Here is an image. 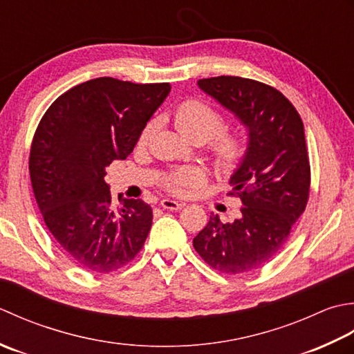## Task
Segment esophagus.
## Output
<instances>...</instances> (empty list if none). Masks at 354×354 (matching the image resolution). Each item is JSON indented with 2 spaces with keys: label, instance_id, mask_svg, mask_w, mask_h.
Masks as SVG:
<instances>
[{
  "label": "esophagus",
  "instance_id": "esophagus-1",
  "mask_svg": "<svg viewBox=\"0 0 354 354\" xmlns=\"http://www.w3.org/2000/svg\"><path fill=\"white\" fill-rule=\"evenodd\" d=\"M160 206L163 209H169V211H178V209H182L185 206V203H180V201L171 200V198H163L160 201Z\"/></svg>",
  "mask_w": 354,
  "mask_h": 354
}]
</instances>
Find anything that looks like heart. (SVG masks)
Listing matches in <instances>:
<instances>
[{
	"label": "heart",
	"instance_id": "heart-1",
	"mask_svg": "<svg viewBox=\"0 0 354 354\" xmlns=\"http://www.w3.org/2000/svg\"><path fill=\"white\" fill-rule=\"evenodd\" d=\"M174 124L177 131L189 142H207L212 137L211 158L215 168L221 172L234 171L246 151V140L244 136L238 131L220 133L223 127V119L220 113L201 100H186L180 104L174 114ZM156 129V122L151 120L143 128L140 134V142L145 143ZM205 174L196 168H183L176 171L165 180V186L176 194H183L187 191L197 189L203 186Z\"/></svg>",
	"mask_w": 354,
	"mask_h": 354
}]
</instances>
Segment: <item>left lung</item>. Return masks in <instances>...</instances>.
Wrapping results in <instances>:
<instances>
[{"instance_id":"obj_1","label":"left lung","mask_w":354,"mask_h":354,"mask_svg":"<svg viewBox=\"0 0 354 354\" xmlns=\"http://www.w3.org/2000/svg\"><path fill=\"white\" fill-rule=\"evenodd\" d=\"M197 85L248 133L246 153L229 182L230 194L241 200L240 217L221 223L212 214L194 238V249L211 268L238 275L269 263L304 212L310 189L304 125L283 93L263 82L217 76Z\"/></svg>"}]
</instances>
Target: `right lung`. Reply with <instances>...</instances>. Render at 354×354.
Segmentation results:
<instances>
[{
	"instance_id": "obj_1",
	"label": "right lung",
	"mask_w": 354,
	"mask_h": 354,
	"mask_svg": "<svg viewBox=\"0 0 354 354\" xmlns=\"http://www.w3.org/2000/svg\"><path fill=\"white\" fill-rule=\"evenodd\" d=\"M169 91V84L96 77L57 97L36 128L28 160L36 203L61 250L84 269L124 268L147 240L153 209L124 194L114 203L105 168L133 153Z\"/></svg>"
}]
</instances>
